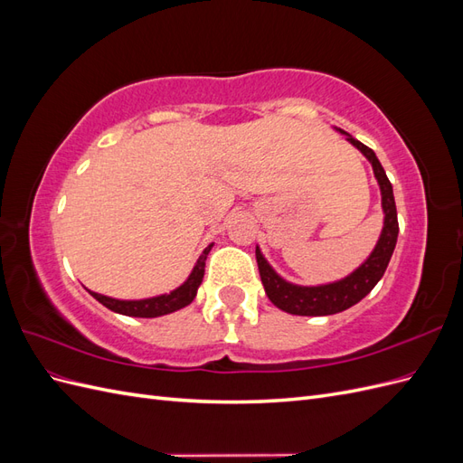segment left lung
Returning a JSON list of instances; mask_svg holds the SVG:
<instances>
[{
	"label": "left lung",
	"mask_w": 463,
	"mask_h": 463,
	"mask_svg": "<svg viewBox=\"0 0 463 463\" xmlns=\"http://www.w3.org/2000/svg\"><path fill=\"white\" fill-rule=\"evenodd\" d=\"M342 131V129H340ZM347 141L354 146H357L369 162L373 164L374 175L378 179V185L383 191V208H384V228L381 233V240H378L371 257L363 262L359 269L347 276L342 282L328 284V286H318V288H301L284 282L272 269L270 264L264 260L260 250L257 249V264L266 296L269 299L289 315H301V317H322V315H334L349 309V307L359 303L367 293L376 286L378 279L383 278L386 266L390 262L392 253H394L396 240H398V213H396V203H394V193H392V184L386 177L384 167L378 162L376 154L359 143L349 133L342 131Z\"/></svg>",
	"instance_id": "obj_1"
}]
</instances>
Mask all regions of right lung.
I'll list each match as a JSON object with an SVG mask.
<instances>
[{
    "instance_id": "obj_1",
    "label": "right lung",
    "mask_w": 463,
    "mask_h": 463,
    "mask_svg": "<svg viewBox=\"0 0 463 463\" xmlns=\"http://www.w3.org/2000/svg\"><path fill=\"white\" fill-rule=\"evenodd\" d=\"M213 245H208L201 259L194 264V269L189 276L187 282L184 286H179L177 289H174L167 296H160V298H152V299H143V301H119V299H111L106 296H100V293L90 291V296L100 301L104 307H108L109 311L119 313V315H128V317H138V318H154V317H162L167 313H174L177 309H184L187 307L194 296H197V289L203 282L204 276V262H206V255L210 253Z\"/></svg>"
}]
</instances>
